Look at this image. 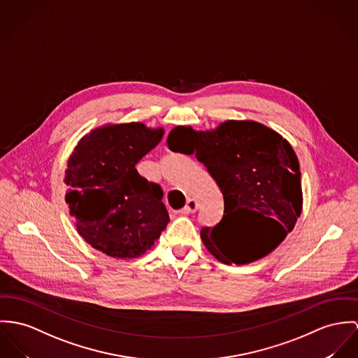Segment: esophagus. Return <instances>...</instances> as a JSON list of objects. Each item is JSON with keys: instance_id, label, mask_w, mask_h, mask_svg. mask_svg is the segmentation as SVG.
I'll return each instance as SVG.
<instances>
[{"instance_id": "34e87169", "label": "esophagus", "mask_w": 358, "mask_h": 358, "mask_svg": "<svg viewBox=\"0 0 358 358\" xmlns=\"http://www.w3.org/2000/svg\"><path fill=\"white\" fill-rule=\"evenodd\" d=\"M196 210H197V203L193 199H188V201H187L185 207L181 210V213L187 215V214H193Z\"/></svg>"}]
</instances>
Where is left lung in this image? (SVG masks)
<instances>
[{"instance_id":"1","label":"left lung","mask_w":358,"mask_h":358,"mask_svg":"<svg viewBox=\"0 0 358 358\" xmlns=\"http://www.w3.org/2000/svg\"><path fill=\"white\" fill-rule=\"evenodd\" d=\"M167 147L194 154L220 187L223 217L214 227H203L200 236L222 263L259 260L294 229L303 210L300 164L290 143L271 128L236 120L206 132L176 127ZM238 212H253L262 222L249 229L234 220Z\"/></svg>"}]
</instances>
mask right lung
Returning a JSON list of instances; mask_svg holds the SVG:
<instances>
[{
    "label": "right lung",
    "instance_id": "obj_1",
    "mask_svg": "<svg viewBox=\"0 0 358 358\" xmlns=\"http://www.w3.org/2000/svg\"><path fill=\"white\" fill-rule=\"evenodd\" d=\"M164 128L109 124L80 138L68 159L65 201L79 234L111 257L141 256L169 222L162 188L136 164L164 138Z\"/></svg>",
    "mask_w": 358,
    "mask_h": 358
}]
</instances>
